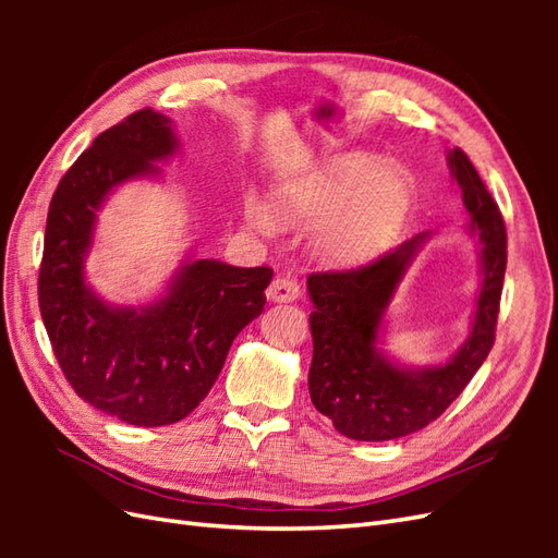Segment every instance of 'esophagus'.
Wrapping results in <instances>:
<instances>
[{
    "mask_svg": "<svg viewBox=\"0 0 558 558\" xmlns=\"http://www.w3.org/2000/svg\"><path fill=\"white\" fill-rule=\"evenodd\" d=\"M300 295V283L293 277H277L267 289V298L272 302H293Z\"/></svg>",
    "mask_w": 558,
    "mask_h": 558,
    "instance_id": "esophagus-1",
    "label": "esophagus"
}]
</instances>
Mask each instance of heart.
<instances>
[{
  "mask_svg": "<svg viewBox=\"0 0 558 558\" xmlns=\"http://www.w3.org/2000/svg\"><path fill=\"white\" fill-rule=\"evenodd\" d=\"M414 202L410 174L375 156L351 154L281 193L275 211L286 223L318 221L316 253L340 265L363 263L391 246L408 223ZM246 216L260 230L272 228V216L260 202H248Z\"/></svg>",
  "mask_w": 558,
  "mask_h": 558,
  "instance_id": "1",
  "label": "heart"
}]
</instances>
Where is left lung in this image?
<instances>
[{"label": "left lung", "instance_id": "8db88e82", "mask_svg": "<svg viewBox=\"0 0 558 558\" xmlns=\"http://www.w3.org/2000/svg\"><path fill=\"white\" fill-rule=\"evenodd\" d=\"M447 162L470 214V230L480 238L482 263L470 335L447 363L402 367L377 347L388 302L430 232L416 234L369 265L307 277L314 302L310 396L314 408L351 440L384 442L426 428L463 393L494 347L508 265L505 221L463 150H449Z\"/></svg>", "mask_w": 558, "mask_h": 558}]
</instances>
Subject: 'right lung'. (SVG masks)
<instances>
[{
    "instance_id": "right-lung-1",
    "label": "right lung",
    "mask_w": 558,
    "mask_h": 558,
    "mask_svg": "<svg viewBox=\"0 0 558 558\" xmlns=\"http://www.w3.org/2000/svg\"><path fill=\"white\" fill-rule=\"evenodd\" d=\"M177 146L172 121L154 109L99 134L50 199L39 269V310L62 375L95 410L144 428L177 424L207 398L272 281L269 267L189 258L144 307H113L86 283L99 207L121 183L156 177Z\"/></svg>"
}]
</instances>
